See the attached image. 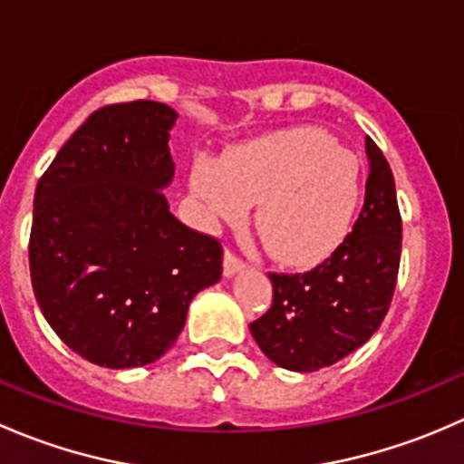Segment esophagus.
I'll use <instances>...</instances> for the list:
<instances>
[{"label":"esophagus","instance_id":"1","mask_svg":"<svg viewBox=\"0 0 464 464\" xmlns=\"http://www.w3.org/2000/svg\"><path fill=\"white\" fill-rule=\"evenodd\" d=\"M245 266H246V262L242 258H237L233 251H227V254H224V276L237 274V271H242Z\"/></svg>","mask_w":464,"mask_h":464}]
</instances>
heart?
Returning a JSON list of instances; mask_svg holds the SVG:
<instances>
[{"label": "heart", "instance_id": "b5f03b06", "mask_svg": "<svg viewBox=\"0 0 464 464\" xmlns=\"http://www.w3.org/2000/svg\"><path fill=\"white\" fill-rule=\"evenodd\" d=\"M193 195L208 219L240 224L256 208L266 251L289 266H312L334 254L362 199L359 163L314 128H296L242 145L227 159L199 157Z\"/></svg>", "mask_w": 464, "mask_h": 464}]
</instances>
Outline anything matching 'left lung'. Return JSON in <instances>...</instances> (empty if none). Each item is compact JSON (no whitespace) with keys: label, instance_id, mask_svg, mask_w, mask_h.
Returning a JSON list of instances; mask_svg holds the SVG:
<instances>
[{"label":"left lung","instance_id":"8db88e82","mask_svg":"<svg viewBox=\"0 0 464 464\" xmlns=\"http://www.w3.org/2000/svg\"><path fill=\"white\" fill-rule=\"evenodd\" d=\"M366 199L339 249L305 274H269L274 301L251 323L262 353L280 368L314 372L362 348L382 325L401 254V218L391 166L371 137Z\"/></svg>","mask_w":464,"mask_h":464}]
</instances>
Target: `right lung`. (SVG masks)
I'll list each match as a JSON object with an SVG mask.
<instances>
[{
    "label": "right lung",
    "instance_id": "obj_1",
    "mask_svg": "<svg viewBox=\"0 0 464 464\" xmlns=\"http://www.w3.org/2000/svg\"><path fill=\"white\" fill-rule=\"evenodd\" d=\"M175 121L154 101L101 107L37 181L33 292L55 334L96 366L157 362L195 294L222 278V245L181 224L161 193Z\"/></svg>",
    "mask_w": 464,
    "mask_h": 464
}]
</instances>
